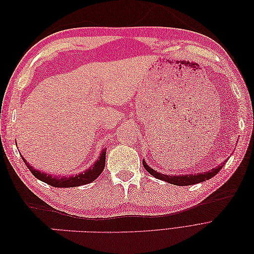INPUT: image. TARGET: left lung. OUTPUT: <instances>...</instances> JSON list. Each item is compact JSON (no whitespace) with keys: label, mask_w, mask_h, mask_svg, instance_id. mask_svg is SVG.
<instances>
[{"label":"left lung","mask_w":254,"mask_h":254,"mask_svg":"<svg viewBox=\"0 0 254 254\" xmlns=\"http://www.w3.org/2000/svg\"><path fill=\"white\" fill-rule=\"evenodd\" d=\"M225 163H226V161L224 163H221L220 165H218L216 168H212V170L209 171V172H203V173L197 174V175L195 174V175H182V176H174L173 175V176H171V175H164V174H161V173H157L155 170H152L150 166L146 164V162L143 160L144 168L151 176L156 177L157 179L166 181L167 183H172V184H174V186H180V187L193 186V184L200 183V182H203L205 180L211 179L212 177H214L221 170L222 166L225 165Z\"/></svg>","instance_id":"left-lung-1"}]
</instances>
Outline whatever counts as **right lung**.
<instances>
[{
  "label": "right lung",
  "instance_id": "add662e5",
  "mask_svg": "<svg viewBox=\"0 0 254 254\" xmlns=\"http://www.w3.org/2000/svg\"><path fill=\"white\" fill-rule=\"evenodd\" d=\"M106 150L107 148H103L101 156H99L96 162L91 165L86 171L79 173L75 176H52L49 174H44L43 172L37 171L36 168L30 166L25 159L23 158V161L28 167V170L32 172V174L36 177L37 179H39L45 183H48L49 186H52L54 188H76L82 186V184H88L92 181H94L97 177L102 174L105 168V162H106Z\"/></svg>",
  "mask_w": 254,
  "mask_h": 254
}]
</instances>
